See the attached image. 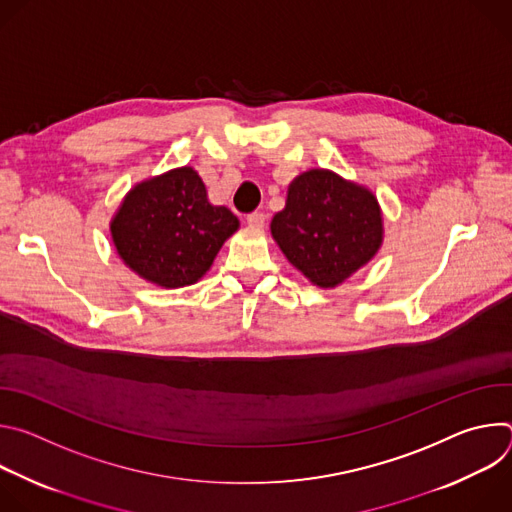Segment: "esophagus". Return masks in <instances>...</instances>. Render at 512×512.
I'll return each instance as SVG.
<instances>
[{"mask_svg": "<svg viewBox=\"0 0 512 512\" xmlns=\"http://www.w3.org/2000/svg\"><path fill=\"white\" fill-rule=\"evenodd\" d=\"M265 221H267V216H265L263 212H251V214H247V225H249V227L261 229V227L265 225Z\"/></svg>", "mask_w": 512, "mask_h": 512, "instance_id": "1", "label": "esophagus"}]
</instances>
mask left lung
<instances>
[{"label":"left lung","mask_w":512,"mask_h":512,"mask_svg":"<svg viewBox=\"0 0 512 512\" xmlns=\"http://www.w3.org/2000/svg\"><path fill=\"white\" fill-rule=\"evenodd\" d=\"M271 235L314 285L336 287L381 249V206L369 188L330 170H308L289 184Z\"/></svg>","instance_id":"left-lung-1"}]
</instances>
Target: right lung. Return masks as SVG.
Returning a JSON list of instances; mask_svg holds the SVG:
<instances>
[{"label":"right lung","mask_w":512,"mask_h":512,"mask_svg":"<svg viewBox=\"0 0 512 512\" xmlns=\"http://www.w3.org/2000/svg\"><path fill=\"white\" fill-rule=\"evenodd\" d=\"M237 229L239 218L208 202L206 186L190 166L133 186L111 221L123 263L166 289L196 283Z\"/></svg>","instance_id":"1"}]
</instances>
